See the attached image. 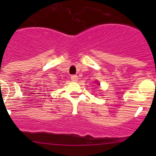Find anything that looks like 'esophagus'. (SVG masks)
<instances>
[{"label":"esophagus","instance_id":"obj_1","mask_svg":"<svg viewBox=\"0 0 156 156\" xmlns=\"http://www.w3.org/2000/svg\"><path fill=\"white\" fill-rule=\"evenodd\" d=\"M71 79H72V81H77L78 80V75H72V76H71Z\"/></svg>","mask_w":156,"mask_h":156}]
</instances>
